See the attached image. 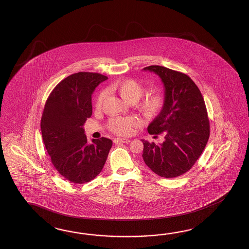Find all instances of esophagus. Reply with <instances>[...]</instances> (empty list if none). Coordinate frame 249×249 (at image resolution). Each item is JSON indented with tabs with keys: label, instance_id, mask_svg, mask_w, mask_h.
I'll return each instance as SVG.
<instances>
[{
	"label": "esophagus",
	"instance_id": "1",
	"mask_svg": "<svg viewBox=\"0 0 249 249\" xmlns=\"http://www.w3.org/2000/svg\"><path fill=\"white\" fill-rule=\"evenodd\" d=\"M115 143H128L130 142L129 139H125V138H117L114 140Z\"/></svg>",
	"mask_w": 249,
	"mask_h": 249
}]
</instances>
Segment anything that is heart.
Returning a JSON list of instances; mask_svg holds the SVG:
<instances>
[{
	"mask_svg": "<svg viewBox=\"0 0 249 249\" xmlns=\"http://www.w3.org/2000/svg\"><path fill=\"white\" fill-rule=\"evenodd\" d=\"M109 90L117 92L127 102L135 103L138 110L146 117H154L161 110L164 105V93L159 90L150 91L140 100L145 91V88L137 80L131 78L119 80L109 86ZM106 96V90H101L98 94L95 101L97 109L101 108ZM140 124L141 121L136 117H115L108 120L107 126L113 133L127 135L130 134L135 127L139 126Z\"/></svg>",
	"mask_w": 249,
	"mask_h": 249,
	"instance_id": "1",
	"label": "heart"
}]
</instances>
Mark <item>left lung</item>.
I'll use <instances>...</instances> for the list:
<instances>
[{
	"label": "left lung",
	"instance_id": "1",
	"mask_svg": "<svg viewBox=\"0 0 249 249\" xmlns=\"http://www.w3.org/2000/svg\"><path fill=\"white\" fill-rule=\"evenodd\" d=\"M159 74L164 86L162 110L148 126L149 134L164 135V142L142 140V158L155 174L175 178L195 164L206 148L210 124L200 90L189 75L161 66L144 68Z\"/></svg>",
	"mask_w": 249,
	"mask_h": 249
}]
</instances>
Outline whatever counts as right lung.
Wrapping results in <instances>:
<instances>
[{
	"mask_svg": "<svg viewBox=\"0 0 249 249\" xmlns=\"http://www.w3.org/2000/svg\"><path fill=\"white\" fill-rule=\"evenodd\" d=\"M107 79L99 73L71 74L56 85L44 105L43 143L54 167L75 184L89 182L101 173L112 147L111 140L104 137L88 144L83 127L92 114L91 94Z\"/></svg>",
	"mask_w": 249,
	"mask_h": 249,
	"instance_id": "1",
	"label": "right lung"
}]
</instances>
